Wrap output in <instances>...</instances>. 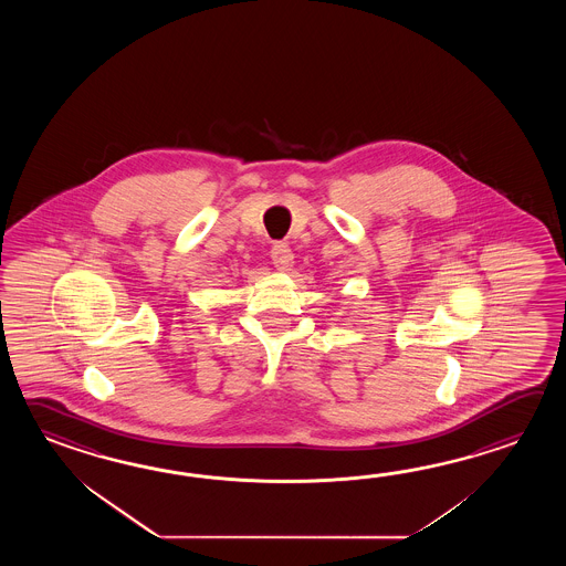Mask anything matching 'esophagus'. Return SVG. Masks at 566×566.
<instances>
[{
  "mask_svg": "<svg viewBox=\"0 0 566 566\" xmlns=\"http://www.w3.org/2000/svg\"><path fill=\"white\" fill-rule=\"evenodd\" d=\"M271 259H273V265L277 266L279 271H289V266L293 265V251L289 249L285 242H277L271 249Z\"/></svg>",
  "mask_w": 566,
  "mask_h": 566,
  "instance_id": "esophagus-1",
  "label": "esophagus"
}]
</instances>
